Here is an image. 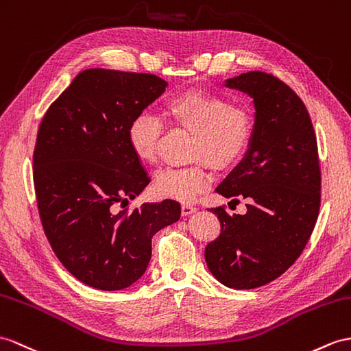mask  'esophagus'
I'll return each instance as SVG.
<instances>
[{
    "instance_id": "obj_1",
    "label": "esophagus",
    "mask_w": 351,
    "mask_h": 351,
    "mask_svg": "<svg viewBox=\"0 0 351 351\" xmlns=\"http://www.w3.org/2000/svg\"><path fill=\"white\" fill-rule=\"evenodd\" d=\"M195 211H196L195 205H191V204H183L182 205V215L183 216H191V215H193Z\"/></svg>"
}]
</instances>
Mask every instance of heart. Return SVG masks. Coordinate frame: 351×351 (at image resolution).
<instances>
[{
    "mask_svg": "<svg viewBox=\"0 0 351 351\" xmlns=\"http://www.w3.org/2000/svg\"><path fill=\"white\" fill-rule=\"evenodd\" d=\"M164 113L174 125L193 134L191 159H205L215 168H226L241 158L253 134L249 110L230 106L226 97L210 90H186L167 101ZM162 126L150 113L136 114L128 126V144L146 164L158 159ZM211 176L202 164L167 168L156 176L155 191L162 198L192 202L210 186Z\"/></svg>",
    "mask_w": 351,
    "mask_h": 351,
    "instance_id": "b5f03b06",
    "label": "heart"
}]
</instances>
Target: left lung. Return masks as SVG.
<instances>
[{"label": "left lung", "instance_id": "1", "mask_svg": "<svg viewBox=\"0 0 351 351\" xmlns=\"http://www.w3.org/2000/svg\"><path fill=\"white\" fill-rule=\"evenodd\" d=\"M225 86L250 95L256 111L249 149L216 191L249 204L245 215L210 208L221 230L205 247V262L221 285L256 289L292 267L313 234L322 187L317 140L302 99L277 77L249 71Z\"/></svg>", "mask_w": 351, "mask_h": 351}]
</instances>
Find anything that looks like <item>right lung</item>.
Returning a JSON list of instances; mask_svg holds the SVG:
<instances>
[{"label": "right lung", "instance_id": "right-lung-1", "mask_svg": "<svg viewBox=\"0 0 351 351\" xmlns=\"http://www.w3.org/2000/svg\"><path fill=\"white\" fill-rule=\"evenodd\" d=\"M167 86L155 74L89 68L40 123L34 186L43 229L64 267L90 287L134 285L147 269L153 235L180 219L173 199L114 211L150 183L126 132Z\"/></svg>", "mask_w": 351, "mask_h": 351}]
</instances>
